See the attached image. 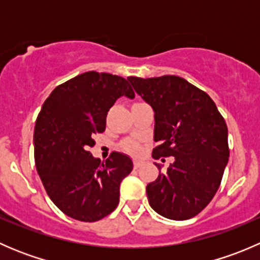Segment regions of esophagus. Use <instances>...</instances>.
Listing matches in <instances>:
<instances>
[{"label":"esophagus","mask_w":260,"mask_h":260,"mask_svg":"<svg viewBox=\"0 0 260 260\" xmlns=\"http://www.w3.org/2000/svg\"><path fill=\"white\" fill-rule=\"evenodd\" d=\"M133 165H135V169H140L141 165H142V162H141V161H137V159H136V161L133 162Z\"/></svg>","instance_id":"obj_1"}]
</instances>
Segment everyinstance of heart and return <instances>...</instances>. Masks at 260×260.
<instances>
[{
  "label": "heart",
  "mask_w": 260,
  "mask_h": 260,
  "mask_svg": "<svg viewBox=\"0 0 260 260\" xmlns=\"http://www.w3.org/2000/svg\"><path fill=\"white\" fill-rule=\"evenodd\" d=\"M122 148H123V151L127 152V153H129V154H138L141 151L140 145L132 140L124 141V142L122 143Z\"/></svg>",
  "instance_id": "heart-1"
}]
</instances>
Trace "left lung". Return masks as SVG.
<instances>
[{"mask_svg": "<svg viewBox=\"0 0 260 260\" xmlns=\"http://www.w3.org/2000/svg\"><path fill=\"white\" fill-rule=\"evenodd\" d=\"M128 80L154 111L153 158L175 157L166 174L147 185L149 205L167 219H191L221 183L229 159L226 123L210 96L183 78Z\"/></svg>", "mask_w": 260, "mask_h": 260, "instance_id": "obj_1", "label": "left lung"}]
</instances>
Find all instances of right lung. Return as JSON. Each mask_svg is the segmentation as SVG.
I'll return each instance as SVG.
<instances>
[{"mask_svg": "<svg viewBox=\"0 0 260 260\" xmlns=\"http://www.w3.org/2000/svg\"><path fill=\"white\" fill-rule=\"evenodd\" d=\"M135 98L127 80L88 72L57 85L43 104L34 132L35 165L52 203L65 215L93 222L114 211L119 186L132 159L112 152L106 164L89 147L106 129L107 114L119 96Z\"/></svg>", "mask_w": 260, "mask_h": 260, "instance_id": "add662e5", "label": "right lung"}]
</instances>
